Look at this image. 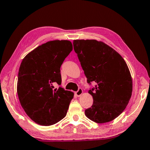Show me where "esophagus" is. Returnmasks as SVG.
Here are the masks:
<instances>
[{
	"label": "esophagus",
	"mask_w": 150,
	"mask_h": 150,
	"mask_svg": "<svg viewBox=\"0 0 150 150\" xmlns=\"http://www.w3.org/2000/svg\"><path fill=\"white\" fill-rule=\"evenodd\" d=\"M82 93H83V90H82V89L79 88V89H78V90L77 91H76V92H75V94H76V96H78V97H80L81 95H82Z\"/></svg>",
	"instance_id": "obj_1"
}]
</instances>
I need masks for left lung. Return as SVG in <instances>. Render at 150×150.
Segmentation results:
<instances>
[{
  "mask_svg": "<svg viewBox=\"0 0 150 150\" xmlns=\"http://www.w3.org/2000/svg\"><path fill=\"white\" fill-rule=\"evenodd\" d=\"M73 45L88 82L97 83L88 91L93 102L85 110L86 116L100 124L112 121L125 109L132 96V80L127 63L115 50L100 41L76 39Z\"/></svg>",
  "mask_w": 150,
  "mask_h": 150,
  "instance_id": "1",
  "label": "left lung"
}]
</instances>
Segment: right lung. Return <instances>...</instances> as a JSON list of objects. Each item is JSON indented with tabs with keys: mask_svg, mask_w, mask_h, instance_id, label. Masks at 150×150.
I'll return each mask as SVG.
<instances>
[{
	"mask_svg": "<svg viewBox=\"0 0 150 150\" xmlns=\"http://www.w3.org/2000/svg\"><path fill=\"white\" fill-rule=\"evenodd\" d=\"M72 51L70 41H50L29 52L21 62L18 98L25 113L37 124L52 125L67 115L74 93L62 88L53 90L52 83H61L60 68Z\"/></svg>",
	"mask_w": 150,
	"mask_h": 150,
	"instance_id": "add662e5",
	"label": "right lung"
}]
</instances>
